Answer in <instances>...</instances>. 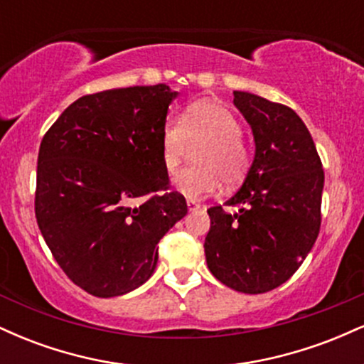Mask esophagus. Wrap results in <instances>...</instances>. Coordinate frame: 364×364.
Masks as SVG:
<instances>
[{"instance_id": "1", "label": "esophagus", "mask_w": 364, "mask_h": 364, "mask_svg": "<svg viewBox=\"0 0 364 364\" xmlns=\"http://www.w3.org/2000/svg\"><path fill=\"white\" fill-rule=\"evenodd\" d=\"M186 205H188V208H190V210H195V208H198V207H200V203L196 202V200L188 198V200H186Z\"/></svg>"}]
</instances>
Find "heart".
Segmentation results:
<instances>
[{
    "label": "heart",
    "mask_w": 364,
    "mask_h": 364,
    "mask_svg": "<svg viewBox=\"0 0 364 364\" xmlns=\"http://www.w3.org/2000/svg\"><path fill=\"white\" fill-rule=\"evenodd\" d=\"M195 150L196 166L183 169L174 178V188L188 198L210 195L220 185L235 186L243 181L252 164V154L241 136L235 112L215 101L191 104L181 118H168L161 129V156L164 169L174 174L188 149Z\"/></svg>",
    "instance_id": "b5f03b06"
}]
</instances>
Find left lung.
<instances>
[{"instance_id": "obj_1", "label": "left lung", "mask_w": 364, "mask_h": 364, "mask_svg": "<svg viewBox=\"0 0 364 364\" xmlns=\"http://www.w3.org/2000/svg\"><path fill=\"white\" fill-rule=\"evenodd\" d=\"M235 106L252 127L255 159L229 214L208 208L205 258L231 289L260 294L299 269L321 223L323 169L304 123L291 107L235 90Z\"/></svg>"}]
</instances>
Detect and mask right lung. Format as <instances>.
Here are the masks:
<instances>
[{"label":"right lung","instance_id":"add662e5","mask_svg":"<svg viewBox=\"0 0 364 364\" xmlns=\"http://www.w3.org/2000/svg\"><path fill=\"white\" fill-rule=\"evenodd\" d=\"M176 95L164 83L83 95L41 141L37 224L63 272L92 296L127 294L149 281L157 243L186 215L161 156Z\"/></svg>","mask_w":364,"mask_h":364}]
</instances>
